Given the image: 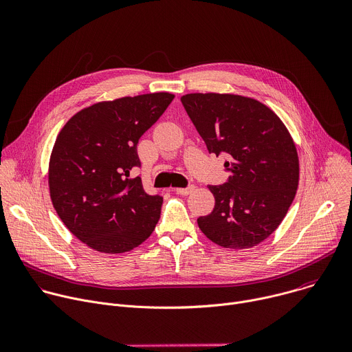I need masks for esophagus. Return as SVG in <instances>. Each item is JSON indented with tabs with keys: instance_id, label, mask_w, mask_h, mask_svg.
<instances>
[{
	"instance_id": "1",
	"label": "esophagus",
	"mask_w": 352,
	"mask_h": 352,
	"mask_svg": "<svg viewBox=\"0 0 352 352\" xmlns=\"http://www.w3.org/2000/svg\"><path fill=\"white\" fill-rule=\"evenodd\" d=\"M193 189H195V188H193L192 185L188 186V188H174V190H175L177 193H179V195H189Z\"/></svg>"
}]
</instances>
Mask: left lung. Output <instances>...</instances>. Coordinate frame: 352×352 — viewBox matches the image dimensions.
Here are the masks:
<instances>
[{"mask_svg": "<svg viewBox=\"0 0 352 352\" xmlns=\"http://www.w3.org/2000/svg\"><path fill=\"white\" fill-rule=\"evenodd\" d=\"M181 102L210 153H224L228 182L209 185L214 209L197 226L223 248H252L285 217L299 181L295 143L277 114L255 98L189 93Z\"/></svg>", "mask_w": 352, "mask_h": 352, "instance_id": "left-lung-1", "label": "left lung"}]
</instances>
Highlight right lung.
Here are the masks:
<instances>
[{"instance_id":"obj_1","label":"right lung","mask_w":352,"mask_h":352,"mask_svg":"<svg viewBox=\"0 0 352 352\" xmlns=\"http://www.w3.org/2000/svg\"><path fill=\"white\" fill-rule=\"evenodd\" d=\"M167 91L86 107L60 131L48 163V189L65 227L102 254H124L153 232L163 197L144 192L131 171L136 144L173 102Z\"/></svg>"}]
</instances>
